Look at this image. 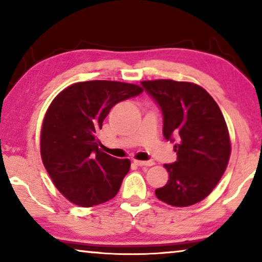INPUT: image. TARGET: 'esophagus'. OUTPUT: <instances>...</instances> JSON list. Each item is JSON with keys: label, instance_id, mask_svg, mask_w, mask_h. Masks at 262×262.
I'll return each instance as SVG.
<instances>
[{"label": "esophagus", "instance_id": "obj_1", "mask_svg": "<svg viewBox=\"0 0 262 262\" xmlns=\"http://www.w3.org/2000/svg\"><path fill=\"white\" fill-rule=\"evenodd\" d=\"M135 163L139 167H151L154 164L152 161H137V160L135 161Z\"/></svg>", "mask_w": 262, "mask_h": 262}]
</instances>
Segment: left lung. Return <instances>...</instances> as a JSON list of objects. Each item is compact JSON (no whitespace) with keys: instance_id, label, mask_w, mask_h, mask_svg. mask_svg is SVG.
I'll use <instances>...</instances> for the list:
<instances>
[{"instance_id":"8db88e82","label":"left lung","mask_w":262,"mask_h":262,"mask_svg":"<svg viewBox=\"0 0 262 262\" xmlns=\"http://www.w3.org/2000/svg\"><path fill=\"white\" fill-rule=\"evenodd\" d=\"M163 113V136L174 145L177 161L164 164L169 180L155 194L168 205L186 207L213 191L227 169L230 136L223 113L205 89L192 82L142 81Z\"/></svg>"}]
</instances>
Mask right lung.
<instances>
[{
	"label": "right lung",
	"mask_w": 262,
	"mask_h": 262,
	"mask_svg": "<svg viewBox=\"0 0 262 262\" xmlns=\"http://www.w3.org/2000/svg\"><path fill=\"white\" fill-rule=\"evenodd\" d=\"M138 84L85 81L63 89L46 111L40 155L53 185L70 203L91 207L117 195L131 162L99 149L96 131L112 107L141 94Z\"/></svg>",
	"instance_id": "1"
}]
</instances>
